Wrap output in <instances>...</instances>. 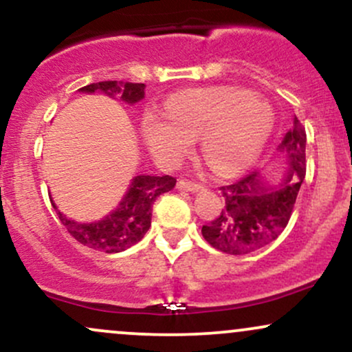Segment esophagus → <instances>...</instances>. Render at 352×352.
Masks as SVG:
<instances>
[{
	"mask_svg": "<svg viewBox=\"0 0 352 352\" xmlns=\"http://www.w3.org/2000/svg\"><path fill=\"white\" fill-rule=\"evenodd\" d=\"M177 188L179 190H184V192H192V193H197L200 192V190H204L200 184H195V182H187V180H180L179 184H177Z\"/></svg>",
	"mask_w": 352,
	"mask_h": 352,
	"instance_id": "obj_1",
	"label": "esophagus"
}]
</instances>
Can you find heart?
Returning a JSON list of instances; mask_svg holds the SVG:
<instances>
[{
  "instance_id": "heart-1",
  "label": "heart",
  "mask_w": 352,
  "mask_h": 352,
  "mask_svg": "<svg viewBox=\"0 0 352 352\" xmlns=\"http://www.w3.org/2000/svg\"><path fill=\"white\" fill-rule=\"evenodd\" d=\"M274 120V109L265 98L220 86L175 92L165 102V112H144L140 131L160 167H177L200 135L210 165L232 175L256 162L273 134Z\"/></svg>"
}]
</instances>
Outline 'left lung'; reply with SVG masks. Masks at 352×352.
<instances>
[{
    "instance_id": "8db88e82",
    "label": "left lung",
    "mask_w": 352,
    "mask_h": 352,
    "mask_svg": "<svg viewBox=\"0 0 352 352\" xmlns=\"http://www.w3.org/2000/svg\"><path fill=\"white\" fill-rule=\"evenodd\" d=\"M276 151L286 162L278 182L272 184L254 170L220 187L225 207L212 223L201 227L213 248L248 254L272 243L286 228L306 175V132L298 117Z\"/></svg>"
}]
</instances>
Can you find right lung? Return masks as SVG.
Wrapping results in <instances>:
<instances>
[{"label": "right lung", "instance_id": "right-lung-1", "mask_svg": "<svg viewBox=\"0 0 352 352\" xmlns=\"http://www.w3.org/2000/svg\"><path fill=\"white\" fill-rule=\"evenodd\" d=\"M79 91L86 94L104 92L109 98H119L125 104L132 106L144 99L145 84L102 80V82L80 87ZM175 182L177 180L170 175H137L132 179L119 205L104 218L89 221V223L71 220L59 212L54 201L51 200V204L56 208L60 223L79 243L98 252L120 253L142 240L147 230L151 228L153 201L162 193L170 192L175 187Z\"/></svg>", "mask_w": 352, "mask_h": 352}]
</instances>
